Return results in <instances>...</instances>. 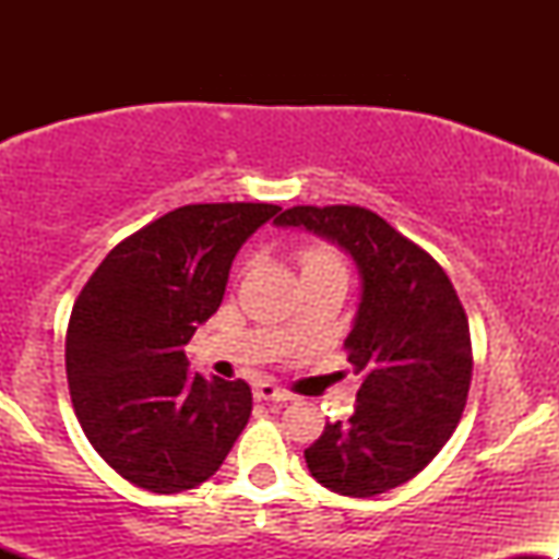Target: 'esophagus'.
<instances>
[{
  "label": "esophagus",
  "instance_id": "34e87169",
  "mask_svg": "<svg viewBox=\"0 0 559 559\" xmlns=\"http://www.w3.org/2000/svg\"><path fill=\"white\" fill-rule=\"evenodd\" d=\"M254 400L258 402H273V404H286L288 400H292V394L284 389L273 386V383H258L254 386Z\"/></svg>",
  "mask_w": 559,
  "mask_h": 559
}]
</instances>
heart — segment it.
<instances>
[{"instance_id": "b5f03b06", "label": "heart", "mask_w": 559, "mask_h": 559, "mask_svg": "<svg viewBox=\"0 0 559 559\" xmlns=\"http://www.w3.org/2000/svg\"><path fill=\"white\" fill-rule=\"evenodd\" d=\"M301 273L305 271H325V267H333V271H346L344 258L333 247H325V243H312L305 252L299 254Z\"/></svg>"}]
</instances>
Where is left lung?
<instances>
[{
  "label": "left lung",
  "mask_w": 559,
  "mask_h": 559,
  "mask_svg": "<svg viewBox=\"0 0 559 559\" xmlns=\"http://www.w3.org/2000/svg\"><path fill=\"white\" fill-rule=\"evenodd\" d=\"M275 226L307 228L352 254L362 278L346 360L362 378L349 420L305 449L312 478L376 497L426 467L457 428L473 376L467 316L426 249L357 204L292 207Z\"/></svg>",
  "instance_id": "obj_1"
}]
</instances>
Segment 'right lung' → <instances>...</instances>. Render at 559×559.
Returning <instances> with one entry per match:
<instances>
[{
	"label": "right lung",
	"instance_id": "obj_1",
	"mask_svg": "<svg viewBox=\"0 0 559 559\" xmlns=\"http://www.w3.org/2000/svg\"><path fill=\"white\" fill-rule=\"evenodd\" d=\"M278 204H186L102 260L70 312L66 370L83 433L133 486L215 476L252 415L241 381L191 373L183 346L221 307L230 262Z\"/></svg>",
	"mask_w": 559,
	"mask_h": 559
}]
</instances>
